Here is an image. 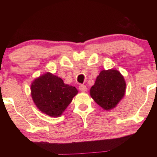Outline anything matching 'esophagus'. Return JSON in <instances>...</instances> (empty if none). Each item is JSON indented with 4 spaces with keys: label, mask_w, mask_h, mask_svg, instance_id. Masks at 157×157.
Instances as JSON below:
<instances>
[{
    "label": "esophagus",
    "mask_w": 157,
    "mask_h": 157,
    "mask_svg": "<svg viewBox=\"0 0 157 157\" xmlns=\"http://www.w3.org/2000/svg\"><path fill=\"white\" fill-rule=\"evenodd\" d=\"M78 89H79V90H80L81 91H82V92L86 91V90H87V88H86V86L85 85H80V86H79Z\"/></svg>",
    "instance_id": "esophagus-1"
}]
</instances>
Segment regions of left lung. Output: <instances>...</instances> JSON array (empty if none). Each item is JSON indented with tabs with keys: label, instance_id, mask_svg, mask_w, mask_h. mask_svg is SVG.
<instances>
[{
	"label": "left lung",
	"instance_id": "left-lung-1",
	"mask_svg": "<svg viewBox=\"0 0 157 157\" xmlns=\"http://www.w3.org/2000/svg\"><path fill=\"white\" fill-rule=\"evenodd\" d=\"M126 83L122 75L117 70H103L100 72L90 95L101 107L110 110L117 106L125 94Z\"/></svg>",
	"mask_w": 157,
	"mask_h": 157
}]
</instances>
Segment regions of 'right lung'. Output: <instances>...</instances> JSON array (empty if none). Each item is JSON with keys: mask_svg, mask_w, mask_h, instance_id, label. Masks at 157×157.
<instances>
[{"mask_svg": "<svg viewBox=\"0 0 157 157\" xmlns=\"http://www.w3.org/2000/svg\"><path fill=\"white\" fill-rule=\"evenodd\" d=\"M31 96L36 106L52 117H60L78 94L74 86L65 84L51 73L36 78L31 84Z\"/></svg>", "mask_w": 157, "mask_h": 157, "instance_id": "right-lung-1", "label": "right lung"}]
</instances>
